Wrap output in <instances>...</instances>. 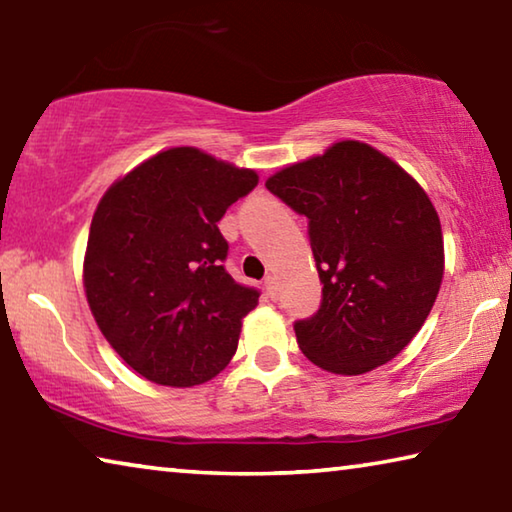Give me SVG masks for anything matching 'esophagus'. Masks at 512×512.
<instances>
[{
	"label": "esophagus",
	"instance_id": "esophagus-1",
	"mask_svg": "<svg viewBox=\"0 0 512 512\" xmlns=\"http://www.w3.org/2000/svg\"><path fill=\"white\" fill-rule=\"evenodd\" d=\"M264 287H266V293H268V296H271V298L275 300V298H277V282H275V277H273V275H266Z\"/></svg>",
	"mask_w": 512,
	"mask_h": 512
}]
</instances>
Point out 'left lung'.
Here are the masks:
<instances>
[{
    "mask_svg": "<svg viewBox=\"0 0 512 512\" xmlns=\"http://www.w3.org/2000/svg\"><path fill=\"white\" fill-rule=\"evenodd\" d=\"M266 189L307 216L323 298L293 323L302 354L336 375L397 357L427 320L443 282V232L424 189L363 142L291 164Z\"/></svg>",
    "mask_w": 512,
    "mask_h": 512,
    "instance_id": "left-lung-1",
    "label": "left lung"
}]
</instances>
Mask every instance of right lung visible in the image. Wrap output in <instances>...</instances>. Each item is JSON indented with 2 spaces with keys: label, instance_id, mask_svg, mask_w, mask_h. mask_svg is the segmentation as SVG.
Segmentation results:
<instances>
[{
  "label": "right lung",
  "instance_id": "obj_1",
  "mask_svg": "<svg viewBox=\"0 0 512 512\" xmlns=\"http://www.w3.org/2000/svg\"><path fill=\"white\" fill-rule=\"evenodd\" d=\"M257 173L180 146L117 180L92 216L83 280L115 352L162 386H196L228 366L259 289L225 271V210Z\"/></svg>",
  "mask_w": 512,
  "mask_h": 512
}]
</instances>
